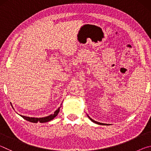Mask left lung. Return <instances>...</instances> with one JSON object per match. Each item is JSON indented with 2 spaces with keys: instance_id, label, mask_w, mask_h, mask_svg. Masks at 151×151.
<instances>
[{
  "instance_id": "left-lung-1",
  "label": "left lung",
  "mask_w": 151,
  "mask_h": 151,
  "mask_svg": "<svg viewBox=\"0 0 151 151\" xmlns=\"http://www.w3.org/2000/svg\"><path fill=\"white\" fill-rule=\"evenodd\" d=\"M88 118L90 119V120L91 121H93V122H94V123H96V124H101V125H109V124H104V123H101V122H96V121H94V120H93L92 119L91 117H89L88 116Z\"/></svg>"
}]
</instances>
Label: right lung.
<instances>
[{
    "instance_id": "obj_1",
    "label": "right lung",
    "mask_w": 151,
    "mask_h": 151,
    "mask_svg": "<svg viewBox=\"0 0 151 151\" xmlns=\"http://www.w3.org/2000/svg\"><path fill=\"white\" fill-rule=\"evenodd\" d=\"M61 107V106L60 107H58V109L56 111L54 114H50V115L48 116H45V117H42V118H32V117H29V116H22V115H20L21 116L22 118L24 119L27 120V121H29V122H34V123H37L38 122H47L51 121V120H52L54 118H55L56 116H57V114L58 112L60 111V108Z\"/></svg>"
}]
</instances>
